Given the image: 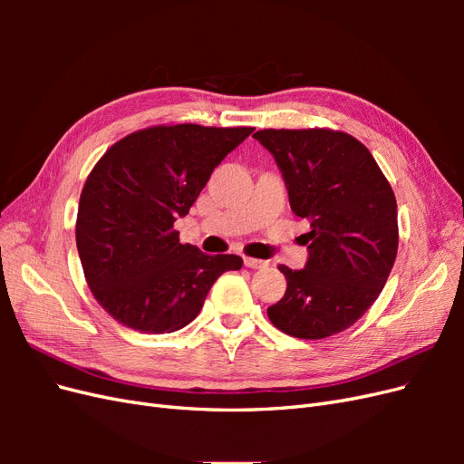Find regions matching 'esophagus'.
Segmentation results:
<instances>
[{"instance_id":"obj_1","label":"esophagus","mask_w":464,"mask_h":464,"mask_svg":"<svg viewBox=\"0 0 464 464\" xmlns=\"http://www.w3.org/2000/svg\"><path fill=\"white\" fill-rule=\"evenodd\" d=\"M244 265L247 266V269H265L266 261H261V259H254V257H244Z\"/></svg>"}]
</instances>
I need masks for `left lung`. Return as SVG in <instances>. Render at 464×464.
Segmentation results:
<instances>
[{"instance_id":"1","label":"left lung","mask_w":464,"mask_h":464,"mask_svg":"<svg viewBox=\"0 0 464 464\" xmlns=\"http://www.w3.org/2000/svg\"><path fill=\"white\" fill-rule=\"evenodd\" d=\"M288 188L294 215L310 220L305 269L286 276V292L266 307L273 325L305 341L348 329L382 294L399 249L397 199L372 152L329 128L261 130Z\"/></svg>"}]
</instances>
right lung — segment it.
I'll return each instance as SVG.
<instances>
[{"label": "right lung", "mask_w": 464, "mask_h": 464, "mask_svg": "<svg viewBox=\"0 0 464 464\" xmlns=\"http://www.w3.org/2000/svg\"><path fill=\"white\" fill-rule=\"evenodd\" d=\"M254 128L152 125L111 145L81 191L75 237L96 302L123 327L160 334L199 315L215 280L237 256L181 244L186 217L215 168Z\"/></svg>", "instance_id": "right-lung-1"}]
</instances>
